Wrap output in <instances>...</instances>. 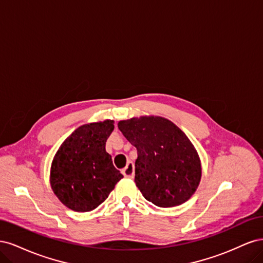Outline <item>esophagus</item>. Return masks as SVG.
I'll return each mask as SVG.
<instances>
[{"instance_id": "esophagus-1", "label": "esophagus", "mask_w": 263, "mask_h": 263, "mask_svg": "<svg viewBox=\"0 0 263 263\" xmlns=\"http://www.w3.org/2000/svg\"><path fill=\"white\" fill-rule=\"evenodd\" d=\"M122 173L124 174V177L126 178H134L135 176V166H134V163L133 162H128L127 163V165L125 166V168L122 170Z\"/></svg>"}]
</instances>
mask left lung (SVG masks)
I'll use <instances>...</instances> for the list:
<instances>
[{
  "mask_svg": "<svg viewBox=\"0 0 263 263\" xmlns=\"http://www.w3.org/2000/svg\"><path fill=\"white\" fill-rule=\"evenodd\" d=\"M137 149L135 182L147 201L159 208L186 202L201 181V161L186 135L169 119L145 116L118 123Z\"/></svg>",
  "mask_w": 263,
  "mask_h": 263,
  "instance_id": "1",
  "label": "left lung"
}]
</instances>
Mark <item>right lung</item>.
<instances>
[{
  "label": "right lung",
  "instance_id": "right-lung-1",
  "mask_svg": "<svg viewBox=\"0 0 263 263\" xmlns=\"http://www.w3.org/2000/svg\"><path fill=\"white\" fill-rule=\"evenodd\" d=\"M113 121L85 124L62 142L51 164L50 184L67 208L90 212L104 202L123 178L105 150Z\"/></svg>",
  "mask_w": 263,
  "mask_h": 263
}]
</instances>
